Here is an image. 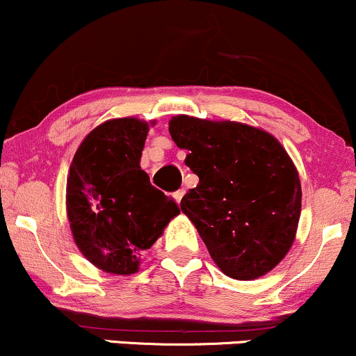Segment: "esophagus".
Listing matches in <instances>:
<instances>
[{"label":"esophagus","instance_id":"34e87169","mask_svg":"<svg viewBox=\"0 0 356 356\" xmlns=\"http://www.w3.org/2000/svg\"><path fill=\"white\" fill-rule=\"evenodd\" d=\"M173 197H175V200H177V202L179 203V202H181V198L183 197H185V190H178V191H175V195H173Z\"/></svg>","mask_w":356,"mask_h":356}]
</instances>
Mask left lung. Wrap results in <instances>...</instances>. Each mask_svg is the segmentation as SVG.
<instances>
[{
  "label": "left lung",
  "instance_id": "left-lung-1",
  "mask_svg": "<svg viewBox=\"0 0 356 356\" xmlns=\"http://www.w3.org/2000/svg\"><path fill=\"white\" fill-rule=\"evenodd\" d=\"M170 134L188 149L200 178L181 198L213 262L229 277L249 281L274 269L296 237L301 181L281 143L234 121L177 115Z\"/></svg>",
  "mask_w": 356,
  "mask_h": 356
}]
</instances>
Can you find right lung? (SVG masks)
<instances>
[{"instance_id": "add662e5", "label": "right lung", "mask_w": 356, "mask_h": 356, "mask_svg": "<svg viewBox=\"0 0 356 356\" xmlns=\"http://www.w3.org/2000/svg\"><path fill=\"white\" fill-rule=\"evenodd\" d=\"M149 126L136 118L106 121L87 134L67 178V215L83 257L109 274L129 275L141 254L179 213L173 198L141 170Z\"/></svg>"}]
</instances>
